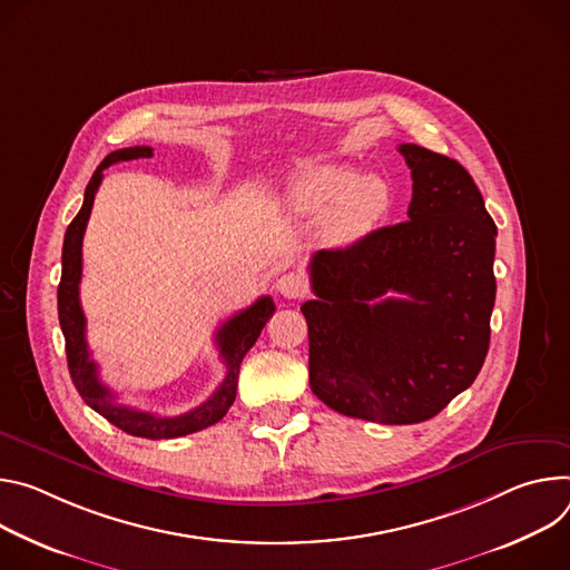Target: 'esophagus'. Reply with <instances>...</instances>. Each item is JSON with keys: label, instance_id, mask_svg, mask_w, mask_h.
<instances>
[{"label": "esophagus", "instance_id": "34e87169", "mask_svg": "<svg viewBox=\"0 0 570 570\" xmlns=\"http://www.w3.org/2000/svg\"><path fill=\"white\" fill-rule=\"evenodd\" d=\"M278 292L285 296V298H301L305 292H307V285H305V278L301 274H285L281 276L278 281Z\"/></svg>", "mask_w": 570, "mask_h": 570}]
</instances>
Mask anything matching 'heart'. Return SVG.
I'll use <instances>...</instances> for the list:
<instances>
[{
	"mask_svg": "<svg viewBox=\"0 0 570 570\" xmlns=\"http://www.w3.org/2000/svg\"><path fill=\"white\" fill-rule=\"evenodd\" d=\"M390 185L377 174L357 176L348 165H309L285 187L283 208L294 217L326 213L324 237L348 246L364 237L390 208Z\"/></svg>",
	"mask_w": 570,
	"mask_h": 570,
	"instance_id": "1",
	"label": "heart"
}]
</instances>
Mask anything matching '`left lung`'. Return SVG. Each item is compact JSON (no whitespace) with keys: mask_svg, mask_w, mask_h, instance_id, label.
<instances>
[{"mask_svg":"<svg viewBox=\"0 0 570 570\" xmlns=\"http://www.w3.org/2000/svg\"><path fill=\"white\" fill-rule=\"evenodd\" d=\"M407 222L309 263L301 305L309 387L331 410L387 425L432 419L480 373L491 337L498 228L453 158L401 145Z\"/></svg>","mask_w":570,"mask_h":570,"instance_id":"obj_1","label":"left lung"}]
</instances>
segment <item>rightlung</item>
Segmentation results:
<instances>
[{
  "label": "right lung",
  "mask_w": 570,
  "mask_h": 570,
  "mask_svg": "<svg viewBox=\"0 0 570 570\" xmlns=\"http://www.w3.org/2000/svg\"><path fill=\"white\" fill-rule=\"evenodd\" d=\"M151 147H126L108 154L101 165L95 169L79 215L72 219V224L66 230V239H62V274L58 283V322L60 331L66 335V353H68V366L72 383L81 399L99 412L106 421L124 430L126 434L145 436V439H176L183 434H193L197 430H204L217 421H222L228 412V407L235 401L237 392V375L239 364L246 355V351L256 344L261 337V331L269 322L276 305L272 296H263L246 309L233 314L228 322H224L215 335L219 355L226 364V377L222 385L213 392L208 401H204L199 407L189 410L178 416H158L151 412H142L129 405H121L115 401V394L99 381L97 362L90 357L88 342H86V317L79 301V283L83 272L81 261V246H83V233L90 219V210L95 204V195L99 189V183L104 178V169L121 163V160H138V158H151Z\"/></svg>",
  "instance_id": "right-lung-1"
}]
</instances>
